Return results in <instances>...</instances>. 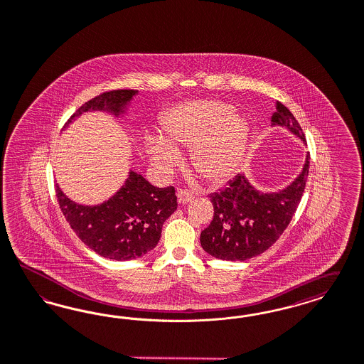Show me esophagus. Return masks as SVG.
Wrapping results in <instances>:
<instances>
[{"label": "esophagus", "instance_id": "34e87169", "mask_svg": "<svg viewBox=\"0 0 364 364\" xmlns=\"http://www.w3.org/2000/svg\"><path fill=\"white\" fill-rule=\"evenodd\" d=\"M176 196H177L178 204H188L189 201L193 200V195L188 191H184V189L177 191Z\"/></svg>", "mask_w": 364, "mask_h": 364}]
</instances>
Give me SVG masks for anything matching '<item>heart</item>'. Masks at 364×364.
Here are the masks:
<instances>
[{"label":"heart","mask_w":364,"mask_h":364,"mask_svg":"<svg viewBox=\"0 0 364 364\" xmlns=\"http://www.w3.org/2000/svg\"><path fill=\"white\" fill-rule=\"evenodd\" d=\"M161 138L145 137L151 164L168 171L188 149L195 173L211 186H222L238 173L250 134L249 121L219 100H189L166 110L160 119Z\"/></svg>","instance_id":"obj_1"}]
</instances>
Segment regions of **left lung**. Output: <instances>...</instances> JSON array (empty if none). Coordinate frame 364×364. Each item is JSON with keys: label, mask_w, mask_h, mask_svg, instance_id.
<instances>
[{"label": "left lung", "mask_w": 364, "mask_h": 364, "mask_svg": "<svg viewBox=\"0 0 364 364\" xmlns=\"http://www.w3.org/2000/svg\"><path fill=\"white\" fill-rule=\"evenodd\" d=\"M272 126L287 127L306 144L294 115L281 102L276 103ZM309 172V153L300 175L287 188L262 192L245 173H239L226 187L210 195L213 219L200 234L203 250L223 261H246L267 250L289 226L300 204Z\"/></svg>", "instance_id": "8db88e82"}]
</instances>
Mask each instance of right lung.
<instances>
[{
	"label": "right lung",
	"instance_id": "right-lung-1",
	"mask_svg": "<svg viewBox=\"0 0 364 364\" xmlns=\"http://www.w3.org/2000/svg\"><path fill=\"white\" fill-rule=\"evenodd\" d=\"M137 90H114L86 102L71 115L64 127L88 112L124 115ZM59 205L80 240L98 255L115 261H130L153 250L161 237L164 222L175 213L173 187L157 188L134 171L124 186L107 200L85 205L71 200L59 184L55 186Z\"/></svg>",
	"mask_w": 364,
	"mask_h": 364
}]
</instances>
